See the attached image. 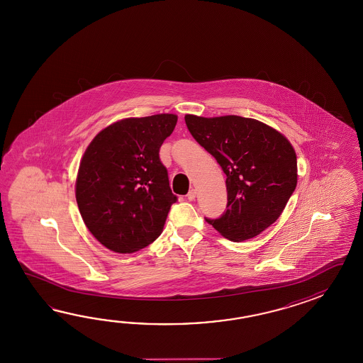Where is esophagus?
<instances>
[{
	"label": "esophagus",
	"mask_w": 363,
	"mask_h": 363,
	"mask_svg": "<svg viewBox=\"0 0 363 363\" xmlns=\"http://www.w3.org/2000/svg\"><path fill=\"white\" fill-rule=\"evenodd\" d=\"M196 194H197L196 189H191V191L188 192V194H186V197H188V200L193 201L196 199Z\"/></svg>",
	"instance_id": "obj_1"
}]
</instances>
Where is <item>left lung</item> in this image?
<instances>
[{"label": "left lung", "instance_id": "left-lung-1", "mask_svg": "<svg viewBox=\"0 0 363 363\" xmlns=\"http://www.w3.org/2000/svg\"><path fill=\"white\" fill-rule=\"evenodd\" d=\"M194 140L225 174L227 210L208 219L231 241L252 239L278 219L297 185V157L280 132L252 118L184 116Z\"/></svg>", "mask_w": 363, "mask_h": 363}]
</instances>
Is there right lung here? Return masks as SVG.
<instances>
[{
  "label": "right lung",
  "instance_id": "right-lung-1",
  "mask_svg": "<svg viewBox=\"0 0 363 363\" xmlns=\"http://www.w3.org/2000/svg\"><path fill=\"white\" fill-rule=\"evenodd\" d=\"M177 122L175 114L122 119L85 150L75 184L79 211L93 236L116 253L152 244L178 200L160 160Z\"/></svg>",
  "mask_w": 363,
  "mask_h": 363
}]
</instances>
